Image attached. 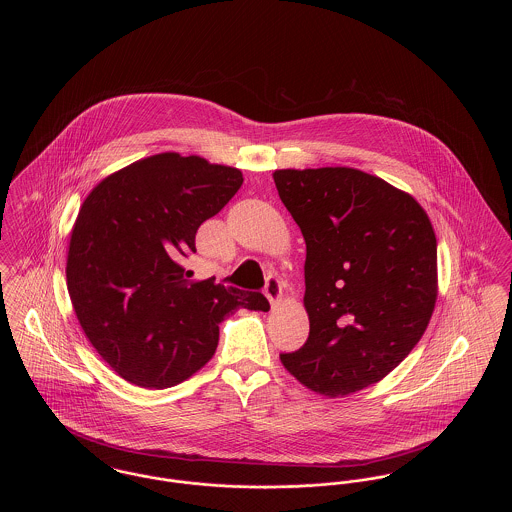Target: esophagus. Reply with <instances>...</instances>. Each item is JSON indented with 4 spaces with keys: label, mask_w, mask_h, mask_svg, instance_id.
<instances>
[{
    "label": "esophagus",
    "mask_w": 512,
    "mask_h": 512,
    "mask_svg": "<svg viewBox=\"0 0 512 512\" xmlns=\"http://www.w3.org/2000/svg\"><path fill=\"white\" fill-rule=\"evenodd\" d=\"M265 295H267L268 301L272 307H276L282 299V282L274 276H270L267 280V286H265Z\"/></svg>",
    "instance_id": "obj_1"
}]
</instances>
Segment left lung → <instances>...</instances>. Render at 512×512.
Wrapping results in <instances>:
<instances>
[{
	"label": "left lung",
	"mask_w": 512,
	"mask_h": 512,
	"mask_svg": "<svg viewBox=\"0 0 512 512\" xmlns=\"http://www.w3.org/2000/svg\"><path fill=\"white\" fill-rule=\"evenodd\" d=\"M272 178L307 245L309 340L280 361L318 395L365 390L428 328L438 299L434 226L413 195L359 169H282Z\"/></svg>",
	"instance_id": "obj_1"
}]
</instances>
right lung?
<instances>
[{"instance_id":"1","label":"right lung","mask_w":512,"mask_h":512,"mask_svg":"<svg viewBox=\"0 0 512 512\" xmlns=\"http://www.w3.org/2000/svg\"><path fill=\"white\" fill-rule=\"evenodd\" d=\"M240 169L167 151L109 174L84 199L67 253L74 313L101 359L126 382L171 388L207 365L219 324L261 293L190 280L182 261L197 228L234 197Z\"/></svg>"}]
</instances>
